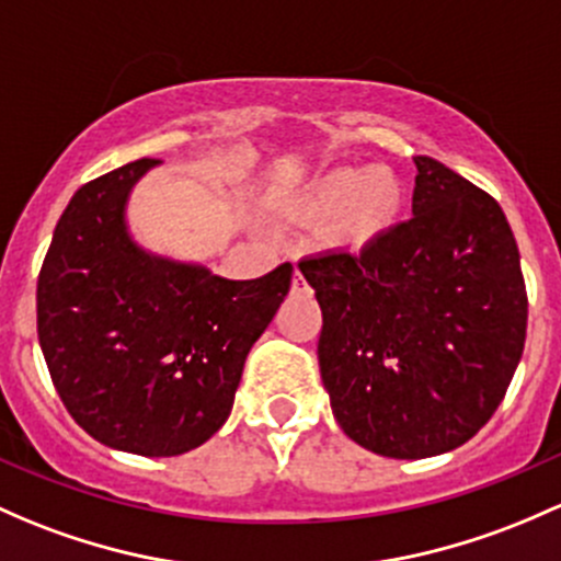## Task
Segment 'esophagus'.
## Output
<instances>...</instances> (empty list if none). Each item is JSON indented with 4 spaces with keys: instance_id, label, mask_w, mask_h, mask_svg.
I'll return each mask as SVG.
<instances>
[{
    "instance_id": "34e87169",
    "label": "esophagus",
    "mask_w": 561,
    "mask_h": 561,
    "mask_svg": "<svg viewBox=\"0 0 561 561\" xmlns=\"http://www.w3.org/2000/svg\"><path fill=\"white\" fill-rule=\"evenodd\" d=\"M293 293H296V296H309L311 293L309 282H306V276L300 274L298 268H296V274H293Z\"/></svg>"
}]
</instances>
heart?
<instances>
[{
  "label": "heart",
  "mask_w": 561,
  "mask_h": 561,
  "mask_svg": "<svg viewBox=\"0 0 561 561\" xmlns=\"http://www.w3.org/2000/svg\"><path fill=\"white\" fill-rule=\"evenodd\" d=\"M304 209L314 217H333L330 239L339 247L363 250L398 222L403 191L387 169H330L317 176L304 196Z\"/></svg>",
  "instance_id": "obj_1"
}]
</instances>
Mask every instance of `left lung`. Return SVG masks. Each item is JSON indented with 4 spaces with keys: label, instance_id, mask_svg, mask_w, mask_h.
<instances>
[{
    "label": "left lung",
    "instance_id": "1",
    "mask_svg": "<svg viewBox=\"0 0 561 561\" xmlns=\"http://www.w3.org/2000/svg\"><path fill=\"white\" fill-rule=\"evenodd\" d=\"M414 217L363 252L298 263L322 309L335 422L363 449L424 459L492 420L527 339V287L500 204L416 156Z\"/></svg>",
    "mask_w": 561,
    "mask_h": 561
}]
</instances>
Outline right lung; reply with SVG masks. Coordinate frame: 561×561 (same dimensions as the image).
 <instances>
[{"label":"right lung","mask_w":561,"mask_h":561,"mask_svg":"<svg viewBox=\"0 0 561 561\" xmlns=\"http://www.w3.org/2000/svg\"><path fill=\"white\" fill-rule=\"evenodd\" d=\"M156 163L139 158L96 176L67 204L39 268L37 333L58 398L91 438L174 457L228 420L293 265L233 282L141 252L123 206Z\"/></svg>","instance_id":"right-lung-1"}]
</instances>
